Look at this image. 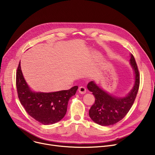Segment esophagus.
I'll return each mask as SVG.
<instances>
[{"mask_svg":"<svg viewBox=\"0 0 155 155\" xmlns=\"http://www.w3.org/2000/svg\"><path fill=\"white\" fill-rule=\"evenodd\" d=\"M78 92H79L81 94H84L86 93L87 90H86V88H85L84 87L81 86V87H80L78 88Z\"/></svg>","mask_w":155,"mask_h":155,"instance_id":"34e87169","label":"esophagus"}]
</instances>
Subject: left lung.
<instances>
[{
	"instance_id": "8db88e82",
	"label": "left lung",
	"mask_w": 155,
	"mask_h": 155,
	"mask_svg": "<svg viewBox=\"0 0 155 155\" xmlns=\"http://www.w3.org/2000/svg\"><path fill=\"white\" fill-rule=\"evenodd\" d=\"M130 64L134 71L135 82L126 96H112L104 91L94 81L87 85V88L95 97V102L89 110V116L95 123L101 126L113 125L123 119L131 108L140 87V73L134 57L131 54Z\"/></svg>"
}]
</instances>
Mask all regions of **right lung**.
I'll list each match as a JSON object with an SVG mask.
<instances>
[{
	"instance_id": "1",
	"label": "right lung",
	"mask_w": 155,
	"mask_h": 155,
	"mask_svg": "<svg viewBox=\"0 0 155 155\" xmlns=\"http://www.w3.org/2000/svg\"><path fill=\"white\" fill-rule=\"evenodd\" d=\"M16 87L19 99L28 114L45 125L54 124L64 117L68 101L78 89V86H74L54 92L32 91L23 77L20 62L16 72Z\"/></svg>"
}]
</instances>
